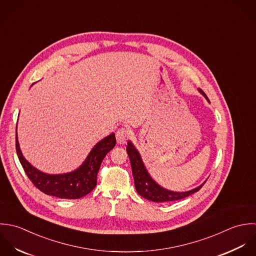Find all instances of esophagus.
<instances>
[{
	"mask_svg": "<svg viewBox=\"0 0 256 256\" xmlns=\"http://www.w3.org/2000/svg\"><path fill=\"white\" fill-rule=\"evenodd\" d=\"M130 130L126 128H120L116 130V142L120 144H124L126 142V140L130 138Z\"/></svg>",
	"mask_w": 256,
	"mask_h": 256,
	"instance_id": "obj_1",
	"label": "esophagus"
}]
</instances>
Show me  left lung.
Masks as SVG:
<instances>
[{
  "instance_id": "obj_1",
  "label": "left lung",
  "mask_w": 256,
  "mask_h": 256,
  "mask_svg": "<svg viewBox=\"0 0 256 256\" xmlns=\"http://www.w3.org/2000/svg\"><path fill=\"white\" fill-rule=\"evenodd\" d=\"M200 93L204 95V98L208 101L206 95L204 94L202 90H199ZM210 102V101H208ZM126 152L128 154L130 160V165H132V175L134 179V186L136 192L144 198L152 201L155 203H165V202H172V201H178L181 199H184L195 192H198L204 185H200L199 187L187 191V192H173L169 191L167 189L162 188L159 186L154 179L150 177L148 174L142 157L138 154V152L136 150L134 144L130 142H128L126 146Z\"/></svg>"
}]
</instances>
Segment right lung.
Segmentation results:
<instances>
[{
  "instance_id": "right-lung-1",
  "label": "right lung",
  "mask_w": 256,
  "mask_h": 256,
  "mask_svg": "<svg viewBox=\"0 0 256 256\" xmlns=\"http://www.w3.org/2000/svg\"><path fill=\"white\" fill-rule=\"evenodd\" d=\"M114 134L102 138L76 170L64 174H46L30 165L22 156L16 130V150L20 162L32 184L46 195L60 199H80L97 185V175L104 157L116 146Z\"/></svg>"
}]
</instances>
